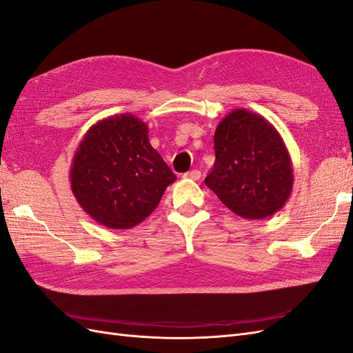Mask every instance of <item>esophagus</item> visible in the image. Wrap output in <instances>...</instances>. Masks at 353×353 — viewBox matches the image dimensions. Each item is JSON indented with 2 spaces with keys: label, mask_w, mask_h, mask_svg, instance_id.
<instances>
[{
  "label": "esophagus",
  "mask_w": 353,
  "mask_h": 353,
  "mask_svg": "<svg viewBox=\"0 0 353 353\" xmlns=\"http://www.w3.org/2000/svg\"><path fill=\"white\" fill-rule=\"evenodd\" d=\"M183 176H184L185 179H193V181H197V179H200L201 172H200V170L194 169V170H190V172H185Z\"/></svg>",
  "instance_id": "obj_1"
}]
</instances>
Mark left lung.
<instances>
[{
    "label": "left lung",
    "mask_w": 353,
    "mask_h": 353,
    "mask_svg": "<svg viewBox=\"0 0 353 353\" xmlns=\"http://www.w3.org/2000/svg\"><path fill=\"white\" fill-rule=\"evenodd\" d=\"M215 165L206 185L231 212L244 219H263L279 212L293 190L287 147L263 116L237 109L215 131Z\"/></svg>",
    "instance_id": "left-lung-1"
}]
</instances>
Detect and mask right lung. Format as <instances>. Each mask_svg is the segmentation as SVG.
I'll use <instances>...</instances> for the list:
<instances>
[{"instance_id":"obj_1","label":"right lung","mask_w":353,"mask_h":353,"mask_svg":"<svg viewBox=\"0 0 353 353\" xmlns=\"http://www.w3.org/2000/svg\"><path fill=\"white\" fill-rule=\"evenodd\" d=\"M176 176L148 143L147 125L131 113L92 125L70 166L72 193L101 225L128 230L157 208Z\"/></svg>"}]
</instances>
